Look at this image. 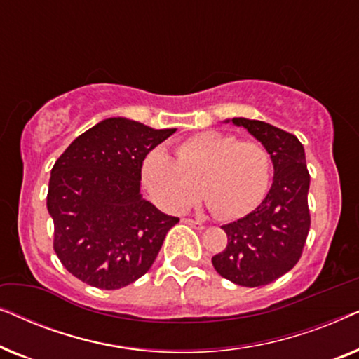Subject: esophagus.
I'll return each instance as SVG.
<instances>
[{
    "mask_svg": "<svg viewBox=\"0 0 359 359\" xmlns=\"http://www.w3.org/2000/svg\"><path fill=\"white\" fill-rule=\"evenodd\" d=\"M183 222H184V224H188V225H191V227L198 229V230L204 229V224H203V222H199V220H193V219H183Z\"/></svg>",
    "mask_w": 359,
    "mask_h": 359,
    "instance_id": "esophagus-1",
    "label": "esophagus"
}]
</instances>
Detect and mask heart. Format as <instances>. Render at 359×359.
I'll use <instances>...</instances> for the list:
<instances>
[{
  "label": "heart",
  "mask_w": 359,
  "mask_h": 359,
  "mask_svg": "<svg viewBox=\"0 0 359 359\" xmlns=\"http://www.w3.org/2000/svg\"><path fill=\"white\" fill-rule=\"evenodd\" d=\"M271 178V158L257 142L204 130L176 144L173 158L154 149L140 165V183L165 212H181L201 193L220 219H238L262 203ZM200 184H197V181Z\"/></svg>",
  "instance_id": "b5f03b06"
}]
</instances>
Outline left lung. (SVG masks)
Masks as SVG:
<instances>
[{"label":"left lung","mask_w":359,"mask_h":359,"mask_svg":"<svg viewBox=\"0 0 359 359\" xmlns=\"http://www.w3.org/2000/svg\"><path fill=\"white\" fill-rule=\"evenodd\" d=\"M230 122V121H227ZM271 156L273 184L262 204L245 217L222 225L227 247L212 257L220 276L238 286L258 287L296 266L311 229L307 194L311 176L296 135L263 121L233 117Z\"/></svg>","instance_id":"obj_1"}]
</instances>
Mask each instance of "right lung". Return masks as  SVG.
<instances>
[{
	"label": "right lung",
	"mask_w": 359,
	"mask_h": 359,
	"mask_svg": "<svg viewBox=\"0 0 359 359\" xmlns=\"http://www.w3.org/2000/svg\"><path fill=\"white\" fill-rule=\"evenodd\" d=\"M176 129L109 117L83 132L53 165L47 209L53 250L80 281L121 289L149 271L178 217L140 194V165Z\"/></svg>",
	"instance_id": "add662e5"
}]
</instances>
